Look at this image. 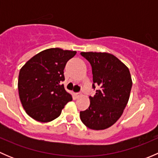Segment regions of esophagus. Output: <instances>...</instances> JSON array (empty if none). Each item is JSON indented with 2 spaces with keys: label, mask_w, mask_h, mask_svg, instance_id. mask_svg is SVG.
<instances>
[{
  "label": "esophagus",
  "mask_w": 158,
  "mask_h": 158,
  "mask_svg": "<svg viewBox=\"0 0 158 158\" xmlns=\"http://www.w3.org/2000/svg\"><path fill=\"white\" fill-rule=\"evenodd\" d=\"M82 93H75V96H76V98H79L82 96Z\"/></svg>",
  "instance_id": "34e87169"
}]
</instances>
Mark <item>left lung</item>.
Listing matches in <instances>:
<instances>
[{
  "mask_svg": "<svg viewBox=\"0 0 158 158\" xmlns=\"http://www.w3.org/2000/svg\"><path fill=\"white\" fill-rule=\"evenodd\" d=\"M92 66L93 84L99 87L90 105L80 111V119L87 128L104 130L114 125L123 114L130 97L132 79L128 68L109 52H82Z\"/></svg>",
  "mask_w": 158,
  "mask_h": 158,
  "instance_id": "1",
  "label": "left lung"
}]
</instances>
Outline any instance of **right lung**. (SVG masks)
Wrapping results in <instances>:
<instances>
[{"label": "right lung", "instance_id": "right-lung-1", "mask_svg": "<svg viewBox=\"0 0 158 158\" xmlns=\"http://www.w3.org/2000/svg\"><path fill=\"white\" fill-rule=\"evenodd\" d=\"M76 51L50 48L30 59L20 70L18 92L27 114L40 122H49L60 115L73 98L61 84L65 66Z\"/></svg>", "mask_w": 158, "mask_h": 158}]
</instances>
